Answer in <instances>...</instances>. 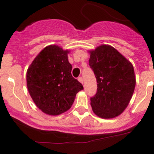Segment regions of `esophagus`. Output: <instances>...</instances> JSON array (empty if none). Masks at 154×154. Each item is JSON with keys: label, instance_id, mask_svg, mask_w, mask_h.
<instances>
[{"label": "esophagus", "instance_id": "1", "mask_svg": "<svg viewBox=\"0 0 154 154\" xmlns=\"http://www.w3.org/2000/svg\"><path fill=\"white\" fill-rule=\"evenodd\" d=\"M78 80L80 82L82 83V84H83V79H82V77H79Z\"/></svg>", "mask_w": 154, "mask_h": 154}]
</instances>
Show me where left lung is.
Instances as JSON below:
<instances>
[{
  "mask_svg": "<svg viewBox=\"0 0 154 154\" xmlns=\"http://www.w3.org/2000/svg\"><path fill=\"white\" fill-rule=\"evenodd\" d=\"M90 53L89 66L96 77L97 93L91 98L93 112L101 118H116L128 107L136 85L131 63L109 45Z\"/></svg>",
  "mask_w": 154,
  "mask_h": 154,
  "instance_id": "left-lung-1",
  "label": "left lung"
}]
</instances>
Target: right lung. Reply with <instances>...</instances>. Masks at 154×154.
I'll use <instances>...</instances> for the list:
<instances>
[{"label": "right lung", "mask_w": 154, "mask_h": 154, "mask_svg": "<svg viewBox=\"0 0 154 154\" xmlns=\"http://www.w3.org/2000/svg\"><path fill=\"white\" fill-rule=\"evenodd\" d=\"M69 50L57 45L46 46L28 68L26 86L35 105L49 115H59L69 109L82 85L71 74Z\"/></svg>", "instance_id": "right-lung-1"}]
</instances>
